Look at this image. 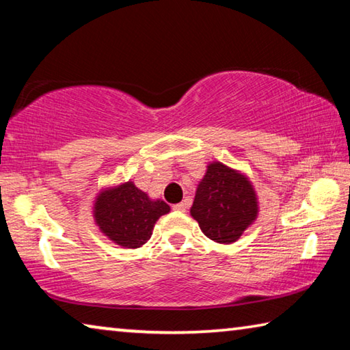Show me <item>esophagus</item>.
<instances>
[{"label":"esophagus","instance_id":"esophagus-1","mask_svg":"<svg viewBox=\"0 0 350 350\" xmlns=\"http://www.w3.org/2000/svg\"><path fill=\"white\" fill-rule=\"evenodd\" d=\"M173 210L174 211H179V213H183V211L187 210V204H183V202L176 204V205H173Z\"/></svg>","mask_w":350,"mask_h":350}]
</instances>
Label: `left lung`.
Instances as JSON below:
<instances>
[{"label":"left lung","mask_w":350,"mask_h":350,"mask_svg":"<svg viewBox=\"0 0 350 350\" xmlns=\"http://www.w3.org/2000/svg\"><path fill=\"white\" fill-rule=\"evenodd\" d=\"M189 213L206 238L232 244L258 216L256 194L245 176L215 162L198 185Z\"/></svg>","instance_id":"left-lung-1"}]
</instances>
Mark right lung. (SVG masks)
Segmentation results:
<instances>
[{
	"mask_svg": "<svg viewBox=\"0 0 350 350\" xmlns=\"http://www.w3.org/2000/svg\"><path fill=\"white\" fill-rule=\"evenodd\" d=\"M170 211L163 200H151L133 182L100 193L94 217L100 230L116 244L139 248L151 238L154 224Z\"/></svg>",
	"mask_w": 350,
	"mask_h": 350,
	"instance_id": "right-lung-1",
	"label": "right lung"
}]
</instances>
